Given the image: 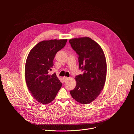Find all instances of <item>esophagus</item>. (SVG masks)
<instances>
[{
	"label": "esophagus",
	"instance_id": "esophagus-1",
	"mask_svg": "<svg viewBox=\"0 0 134 134\" xmlns=\"http://www.w3.org/2000/svg\"><path fill=\"white\" fill-rule=\"evenodd\" d=\"M68 77H64L63 78V81H64V82H65V81H66L67 80H68Z\"/></svg>",
	"mask_w": 134,
	"mask_h": 134
}]
</instances>
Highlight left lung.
Masks as SVG:
<instances>
[{
    "instance_id": "left-lung-1",
    "label": "left lung",
    "mask_w": 134,
    "mask_h": 134,
    "mask_svg": "<svg viewBox=\"0 0 134 134\" xmlns=\"http://www.w3.org/2000/svg\"><path fill=\"white\" fill-rule=\"evenodd\" d=\"M69 43L78 54L79 68L83 71L76 76V87L70 93L76 101L88 104L104 87L107 70L105 55L100 45L88 37L71 39Z\"/></svg>"
}]
</instances>
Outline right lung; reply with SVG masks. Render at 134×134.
<instances>
[{
	"instance_id": "add662e5",
	"label": "right lung",
	"mask_w": 134,
	"mask_h": 134,
	"mask_svg": "<svg viewBox=\"0 0 134 134\" xmlns=\"http://www.w3.org/2000/svg\"><path fill=\"white\" fill-rule=\"evenodd\" d=\"M67 39L42 41L29 52L25 67V80L29 90L39 102L46 104L52 102L62 83L55 73L48 74L53 66L55 54L66 45Z\"/></svg>"
}]
</instances>
